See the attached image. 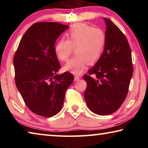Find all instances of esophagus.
<instances>
[{"label":"esophagus","mask_w":148,"mask_h":148,"mask_svg":"<svg viewBox=\"0 0 148 148\" xmlns=\"http://www.w3.org/2000/svg\"><path fill=\"white\" fill-rule=\"evenodd\" d=\"M79 79H80V77L79 76H77V75H75L74 81H77V80H79Z\"/></svg>","instance_id":"34e87169"}]
</instances>
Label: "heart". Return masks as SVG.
I'll return each instance as SVG.
<instances>
[{"mask_svg": "<svg viewBox=\"0 0 148 148\" xmlns=\"http://www.w3.org/2000/svg\"><path fill=\"white\" fill-rule=\"evenodd\" d=\"M65 36L66 40L61 38L55 43L54 52L59 60L66 61L74 47L76 56L64 65V70L75 74L82 73L87 62L91 64L98 61L106 40L103 30L82 23L72 25Z\"/></svg>", "mask_w": 148, "mask_h": 148, "instance_id": "heart-1", "label": "heart"}]
</instances>
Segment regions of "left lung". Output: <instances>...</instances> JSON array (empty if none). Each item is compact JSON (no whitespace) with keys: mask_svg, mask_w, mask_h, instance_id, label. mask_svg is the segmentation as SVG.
<instances>
[{"mask_svg":"<svg viewBox=\"0 0 148 148\" xmlns=\"http://www.w3.org/2000/svg\"><path fill=\"white\" fill-rule=\"evenodd\" d=\"M106 23L103 53L84 78L87 82L84 98L92 112L100 116L114 113L128 93L133 73L131 50L126 37L111 20Z\"/></svg>","mask_w":148,"mask_h":148,"instance_id":"1","label":"left lung"}]
</instances>
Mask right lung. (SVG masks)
<instances>
[{
  "mask_svg": "<svg viewBox=\"0 0 148 148\" xmlns=\"http://www.w3.org/2000/svg\"><path fill=\"white\" fill-rule=\"evenodd\" d=\"M69 26L56 22L32 25L22 37L14 57L17 88L27 107L46 117L61 111L65 92L74 81L70 72L61 69L54 52L58 37Z\"/></svg>",
  "mask_w": 148,
  "mask_h": 148,
  "instance_id": "1",
  "label": "right lung"
}]
</instances>
